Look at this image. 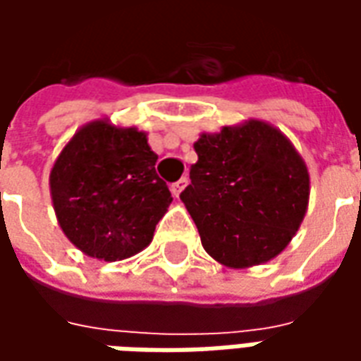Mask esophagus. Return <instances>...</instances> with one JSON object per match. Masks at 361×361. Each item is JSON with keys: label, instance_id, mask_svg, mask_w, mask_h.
<instances>
[{"label": "esophagus", "instance_id": "1", "mask_svg": "<svg viewBox=\"0 0 361 361\" xmlns=\"http://www.w3.org/2000/svg\"><path fill=\"white\" fill-rule=\"evenodd\" d=\"M188 183H189V178H185V176H183L181 180L176 181V183H172V193H173V197H178V199H180L181 191H183V189L188 188Z\"/></svg>", "mask_w": 361, "mask_h": 361}]
</instances>
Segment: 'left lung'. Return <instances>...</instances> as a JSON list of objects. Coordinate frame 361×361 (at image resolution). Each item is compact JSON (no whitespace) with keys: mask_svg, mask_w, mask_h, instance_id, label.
<instances>
[{"mask_svg":"<svg viewBox=\"0 0 361 361\" xmlns=\"http://www.w3.org/2000/svg\"><path fill=\"white\" fill-rule=\"evenodd\" d=\"M181 201L204 251L220 265L250 269L282 251L310 204V172L280 129L263 119L201 133Z\"/></svg>","mask_w":361,"mask_h":361,"instance_id":"1","label":"left lung"}]
</instances>
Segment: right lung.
Returning a JSON list of instances; mask_svg holds the SVG:
<instances>
[{
  "label": "right lung",
  "mask_w": 361,
  "mask_h": 361,
  "mask_svg": "<svg viewBox=\"0 0 361 361\" xmlns=\"http://www.w3.org/2000/svg\"><path fill=\"white\" fill-rule=\"evenodd\" d=\"M157 160L137 127L108 118L79 127L50 170L51 204L67 240L98 261L145 250L172 203Z\"/></svg>",
  "instance_id": "add662e5"
}]
</instances>
